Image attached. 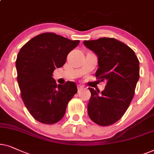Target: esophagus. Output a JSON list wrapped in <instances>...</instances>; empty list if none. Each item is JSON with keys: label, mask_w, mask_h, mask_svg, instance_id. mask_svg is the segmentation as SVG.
Instances as JSON below:
<instances>
[{"label": "esophagus", "mask_w": 154, "mask_h": 154, "mask_svg": "<svg viewBox=\"0 0 154 154\" xmlns=\"http://www.w3.org/2000/svg\"><path fill=\"white\" fill-rule=\"evenodd\" d=\"M83 88V86L81 85H77V89H78V91H80V90Z\"/></svg>", "instance_id": "34e87169"}]
</instances>
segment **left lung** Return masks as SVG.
I'll return each instance as SVG.
<instances>
[{"instance_id":"8db88e82","label":"left lung","mask_w":154,"mask_h":154,"mask_svg":"<svg viewBox=\"0 0 154 154\" xmlns=\"http://www.w3.org/2000/svg\"><path fill=\"white\" fill-rule=\"evenodd\" d=\"M84 44L98 56L96 77L106 81L103 91L93 88L87 106L92 121L108 126L122 118L134 95L139 78V61L134 51L114 38L84 41Z\"/></svg>"}]
</instances>
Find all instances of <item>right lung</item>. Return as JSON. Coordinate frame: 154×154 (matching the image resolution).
Masks as SVG:
<instances>
[{"label": "right lung", "mask_w": 154, "mask_h": 154, "mask_svg": "<svg viewBox=\"0 0 154 154\" xmlns=\"http://www.w3.org/2000/svg\"><path fill=\"white\" fill-rule=\"evenodd\" d=\"M79 43L55 33H43L26 43L18 53L16 69L21 97L29 113L42 123L60 121L77 92L75 82L58 85L52 76Z\"/></svg>", "instance_id": "1"}]
</instances>
